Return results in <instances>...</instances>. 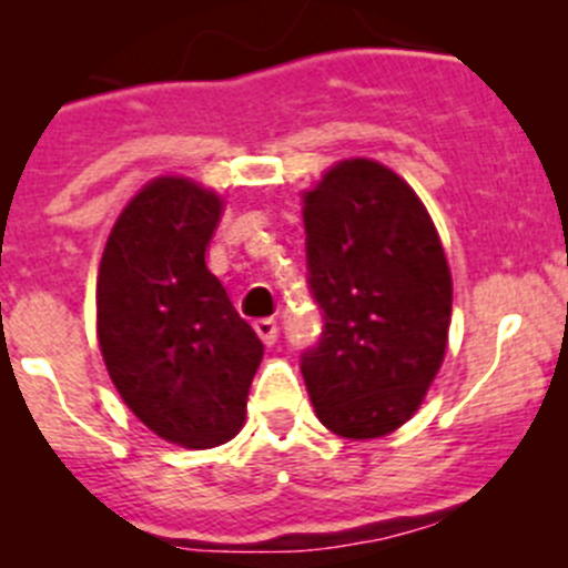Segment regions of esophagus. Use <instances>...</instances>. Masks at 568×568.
<instances>
[{"instance_id":"34e87169","label":"esophagus","mask_w":568,"mask_h":568,"mask_svg":"<svg viewBox=\"0 0 568 568\" xmlns=\"http://www.w3.org/2000/svg\"><path fill=\"white\" fill-rule=\"evenodd\" d=\"M253 329H256V335L262 337L264 346H273L275 337H278V326H275L273 318H258L256 324H253Z\"/></svg>"}]
</instances>
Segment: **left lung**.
Masks as SVG:
<instances>
[{
  "mask_svg": "<svg viewBox=\"0 0 568 568\" xmlns=\"http://www.w3.org/2000/svg\"><path fill=\"white\" fill-rule=\"evenodd\" d=\"M306 284L324 312L301 374L321 423L374 439L410 419L445 357L450 270L419 196L374 160H346L304 196Z\"/></svg>",
  "mask_w": 568,
  "mask_h": 568,
  "instance_id": "left-lung-1",
  "label": "left lung"
}]
</instances>
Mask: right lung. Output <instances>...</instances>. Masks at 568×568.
<instances>
[{"mask_svg": "<svg viewBox=\"0 0 568 568\" xmlns=\"http://www.w3.org/2000/svg\"><path fill=\"white\" fill-rule=\"evenodd\" d=\"M222 200L182 176L149 182L114 222L98 270V341L140 423L182 447L244 425L264 346L205 267Z\"/></svg>", "mask_w": 568, "mask_h": 568, "instance_id": "obj_1", "label": "right lung"}]
</instances>
